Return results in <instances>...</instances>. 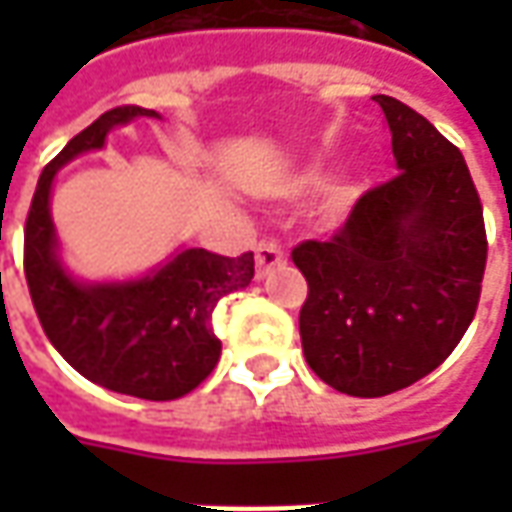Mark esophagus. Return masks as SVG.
<instances>
[{
	"instance_id": "esophagus-1",
	"label": "esophagus",
	"mask_w": 512,
	"mask_h": 512,
	"mask_svg": "<svg viewBox=\"0 0 512 512\" xmlns=\"http://www.w3.org/2000/svg\"><path fill=\"white\" fill-rule=\"evenodd\" d=\"M285 263V255H282V249L277 244H271V241H263V244L257 246L255 252V271L257 279L268 277L274 268H279Z\"/></svg>"
}]
</instances>
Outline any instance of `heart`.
Instances as JSON below:
<instances>
[{"instance_id":"obj_1","label":"heart","mask_w":512,"mask_h":512,"mask_svg":"<svg viewBox=\"0 0 512 512\" xmlns=\"http://www.w3.org/2000/svg\"><path fill=\"white\" fill-rule=\"evenodd\" d=\"M312 186H321V178L312 180ZM356 189L354 186H334L332 194H329V205H332V211H345L351 200H354Z\"/></svg>"}]
</instances>
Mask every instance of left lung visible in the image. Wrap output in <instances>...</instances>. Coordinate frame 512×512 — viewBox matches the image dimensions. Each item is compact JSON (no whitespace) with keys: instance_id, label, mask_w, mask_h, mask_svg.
Returning a JSON list of instances; mask_svg holds the SVG:
<instances>
[{"instance_id":"1","label":"left lung","mask_w":512,"mask_h":512,"mask_svg":"<svg viewBox=\"0 0 512 512\" xmlns=\"http://www.w3.org/2000/svg\"><path fill=\"white\" fill-rule=\"evenodd\" d=\"M400 175L359 197L332 241H304L293 263L304 359L326 384L384 397L433 373L480 301L483 205L461 150L389 95H373Z\"/></svg>"}]
</instances>
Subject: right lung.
Returning <instances> with one entry per match:
<instances>
[{
  "instance_id": "add662e5",
  "label": "right lung",
  "mask_w": 512,
  "mask_h": 512,
  "mask_svg": "<svg viewBox=\"0 0 512 512\" xmlns=\"http://www.w3.org/2000/svg\"><path fill=\"white\" fill-rule=\"evenodd\" d=\"M136 117L161 115L142 106L109 109L43 169L24 230V274L43 332L76 373L120 395L175 400L219 362L222 343L211 315L219 299L252 282L255 255L222 257L180 246L145 277L115 282H84L65 268L51 219L54 178Z\"/></svg>"
}]
</instances>
